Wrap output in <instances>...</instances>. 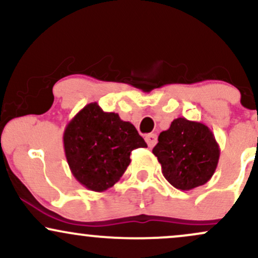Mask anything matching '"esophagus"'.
Listing matches in <instances>:
<instances>
[{
    "label": "esophagus",
    "instance_id": "esophagus-1",
    "mask_svg": "<svg viewBox=\"0 0 258 258\" xmlns=\"http://www.w3.org/2000/svg\"><path fill=\"white\" fill-rule=\"evenodd\" d=\"M146 141H147L148 147L153 148L156 144V142H158V136H156L155 133H150V135L146 136Z\"/></svg>",
    "mask_w": 258,
    "mask_h": 258
}]
</instances>
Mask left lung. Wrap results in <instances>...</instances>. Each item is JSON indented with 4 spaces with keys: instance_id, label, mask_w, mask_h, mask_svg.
<instances>
[{
    "instance_id": "8db88e82",
    "label": "left lung",
    "mask_w": 258,
    "mask_h": 258,
    "mask_svg": "<svg viewBox=\"0 0 258 258\" xmlns=\"http://www.w3.org/2000/svg\"><path fill=\"white\" fill-rule=\"evenodd\" d=\"M153 154L161 164L162 174L180 190L204 185L214 176L220 159V146L214 133L198 121L178 117L160 133Z\"/></svg>"
}]
</instances>
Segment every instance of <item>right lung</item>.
I'll return each mask as SVG.
<instances>
[{"label":"right lung","instance_id":"right-lung-1","mask_svg":"<svg viewBox=\"0 0 258 258\" xmlns=\"http://www.w3.org/2000/svg\"><path fill=\"white\" fill-rule=\"evenodd\" d=\"M64 152L73 176L92 191H104L121 178L133 149L147 148L144 139L116 112H105L96 102L69 121L63 135Z\"/></svg>","mask_w":258,"mask_h":258}]
</instances>
